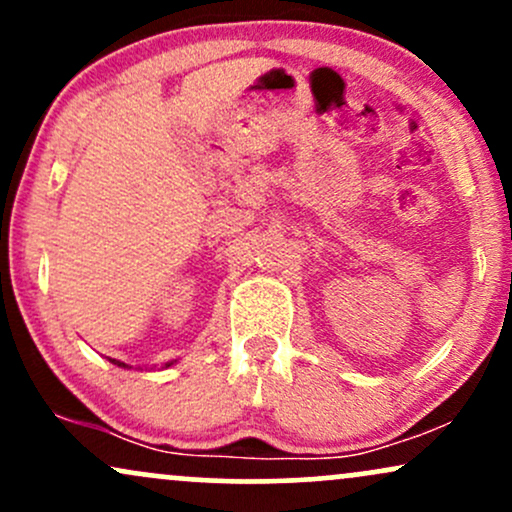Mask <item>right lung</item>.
Segmentation results:
<instances>
[{"instance_id": "right-lung-1", "label": "right lung", "mask_w": 512, "mask_h": 512, "mask_svg": "<svg viewBox=\"0 0 512 512\" xmlns=\"http://www.w3.org/2000/svg\"><path fill=\"white\" fill-rule=\"evenodd\" d=\"M110 361H113V363H115V366H120V368H129V366H127V363H122V361H115V358H110ZM168 366H173V361H170V363H166V368H168Z\"/></svg>"}]
</instances>
